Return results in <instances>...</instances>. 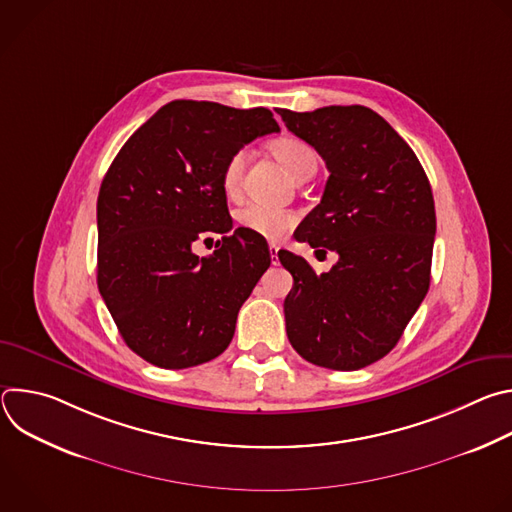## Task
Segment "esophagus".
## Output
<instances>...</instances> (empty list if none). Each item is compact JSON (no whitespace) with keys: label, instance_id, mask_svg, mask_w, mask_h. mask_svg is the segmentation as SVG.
<instances>
[{"label":"esophagus","instance_id":"1","mask_svg":"<svg viewBox=\"0 0 512 512\" xmlns=\"http://www.w3.org/2000/svg\"><path fill=\"white\" fill-rule=\"evenodd\" d=\"M277 251H279V247H275V245H269V253H271V259H273V265L277 263Z\"/></svg>","mask_w":512,"mask_h":512}]
</instances>
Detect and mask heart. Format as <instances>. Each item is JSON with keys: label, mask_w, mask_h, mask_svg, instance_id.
I'll list each match as a JSON object with an SVG mask.
<instances>
[{"label": "heart", "mask_w": 512, "mask_h": 512, "mask_svg": "<svg viewBox=\"0 0 512 512\" xmlns=\"http://www.w3.org/2000/svg\"><path fill=\"white\" fill-rule=\"evenodd\" d=\"M271 152L294 178H298L308 168H316V164H318V158L310 145L304 139L294 137V135H283V137L273 139ZM245 160H247L245 152L239 150L227 160V164L223 168V188L231 196L237 194V190H239L243 170H245ZM237 223L241 225V229H245L257 237L277 241L291 227H294L296 214L287 212L283 208L253 202V204H247L237 210Z\"/></svg>", "instance_id": "obj_1"}]
</instances>
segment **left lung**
Segmentation results:
<instances>
[{
  "instance_id": "1",
  "label": "left lung",
  "mask_w": 512,
  "mask_h": 512,
  "mask_svg": "<svg viewBox=\"0 0 512 512\" xmlns=\"http://www.w3.org/2000/svg\"><path fill=\"white\" fill-rule=\"evenodd\" d=\"M279 115L330 172L294 237L338 253L320 275L304 257L277 253L294 277L283 304L287 338L318 367L358 371L395 348L429 289L431 186L407 141L369 107Z\"/></svg>"
}]
</instances>
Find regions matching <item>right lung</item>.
<instances>
[{
    "label": "right lung",
    "mask_w": 512,
    "mask_h": 512,
    "mask_svg": "<svg viewBox=\"0 0 512 512\" xmlns=\"http://www.w3.org/2000/svg\"><path fill=\"white\" fill-rule=\"evenodd\" d=\"M279 131L265 107L172 101L145 121L107 170L97 200V283L125 344L160 369L223 354L237 314L271 263L263 237L233 229L227 160ZM224 235L208 258L191 243Z\"/></svg>",
    "instance_id": "1"
}]
</instances>
